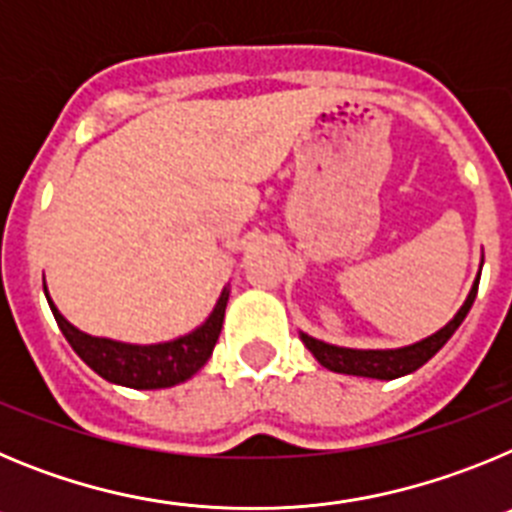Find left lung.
<instances>
[{"mask_svg": "<svg viewBox=\"0 0 512 512\" xmlns=\"http://www.w3.org/2000/svg\"><path fill=\"white\" fill-rule=\"evenodd\" d=\"M479 287V274L474 279L472 289H469L464 305L456 310L454 318L449 323L438 328L431 336L420 338V341L410 343V346L400 348H346V346H333V343H325L320 338L307 336L305 330H300L302 343L307 346L320 366L330 369V372L338 374H354V377H369V379H397L405 377V374H413L415 369L425 364L428 359L441 351L446 346L451 336L456 333V328L461 325V320L467 318L469 307L474 305V297H477Z\"/></svg>", "mask_w": 512, "mask_h": 512, "instance_id": "left-lung-1", "label": "left lung"}]
</instances>
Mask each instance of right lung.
<instances>
[{
  "label": "right lung",
  "instance_id": "1",
  "mask_svg": "<svg viewBox=\"0 0 512 512\" xmlns=\"http://www.w3.org/2000/svg\"><path fill=\"white\" fill-rule=\"evenodd\" d=\"M43 292L48 305H51L58 328H61L66 341L71 343V348H74L79 359L89 369H94L107 382L120 384V387L164 390V387H174V384L192 379L212 356L217 336L223 330L230 284L223 287L205 323H200L194 330L184 333V336L161 343H125L115 341V338L89 336V333H84V330H79L74 323L63 318L56 302L51 300V292H48V284L45 282Z\"/></svg>",
  "mask_w": 512,
  "mask_h": 512
}]
</instances>
